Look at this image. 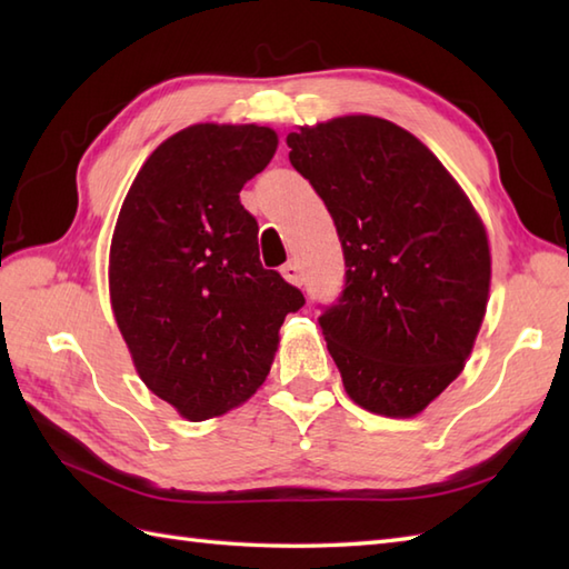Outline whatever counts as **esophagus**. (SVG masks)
Masks as SVG:
<instances>
[{"label":"esophagus","instance_id":"esophagus-1","mask_svg":"<svg viewBox=\"0 0 569 569\" xmlns=\"http://www.w3.org/2000/svg\"><path fill=\"white\" fill-rule=\"evenodd\" d=\"M281 273H283V278H286L288 283H293V286L303 283V271H300V263H298V261L283 263V266H281Z\"/></svg>","mask_w":569,"mask_h":569}]
</instances>
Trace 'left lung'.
I'll use <instances>...</instances> for the list:
<instances>
[{"label": "left lung", "instance_id": "left-lung-1", "mask_svg": "<svg viewBox=\"0 0 569 569\" xmlns=\"http://www.w3.org/2000/svg\"><path fill=\"white\" fill-rule=\"evenodd\" d=\"M286 143L342 241L345 291L318 322L345 391L371 413L418 416L465 369L485 320L487 229L435 153L389 119L337 117Z\"/></svg>", "mask_w": 569, "mask_h": 569}]
</instances>
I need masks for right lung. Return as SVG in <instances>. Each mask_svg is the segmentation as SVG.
Wrapping results in <instances>:
<instances>
[{
	"label": "right lung",
	"mask_w": 569,
	"mask_h": 569,
	"mask_svg": "<svg viewBox=\"0 0 569 569\" xmlns=\"http://www.w3.org/2000/svg\"><path fill=\"white\" fill-rule=\"evenodd\" d=\"M278 147L257 124H192L131 183L110 247L114 320L141 381L198 422L269 377L278 330L303 293L259 261V224L239 190Z\"/></svg>",
	"instance_id": "right-lung-1"
}]
</instances>
